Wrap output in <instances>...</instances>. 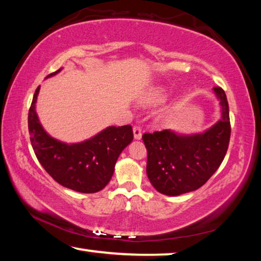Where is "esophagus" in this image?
Masks as SVG:
<instances>
[{
  "instance_id": "34e87169",
  "label": "esophagus",
  "mask_w": 261,
  "mask_h": 261,
  "mask_svg": "<svg viewBox=\"0 0 261 261\" xmlns=\"http://www.w3.org/2000/svg\"><path fill=\"white\" fill-rule=\"evenodd\" d=\"M134 137L137 140L141 139V127L140 126H138V125L134 126Z\"/></svg>"
}]
</instances>
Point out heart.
Wrapping results in <instances>:
<instances>
[{"label":"heart","mask_w":261,"mask_h":261,"mask_svg":"<svg viewBox=\"0 0 261 261\" xmlns=\"http://www.w3.org/2000/svg\"><path fill=\"white\" fill-rule=\"evenodd\" d=\"M167 98V91L165 88H156V90H153L152 92L145 96L143 99V103L146 106H153V105H159L163 102Z\"/></svg>","instance_id":"1"}]
</instances>
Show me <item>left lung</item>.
Returning <instances> with one entry per match:
<instances>
[{
    "label": "left lung",
    "instance_id": "8db88e82",
    "mask_svg": "<svg viewBox=\"0 0 261 261\" xmlns=\"http://www.w3.org/2000/svg\"><path fill=\"white\" fill-rule=\"evenodd\" d=\"M222 116L202 134L177 135L171 130L144 134L147 149L146 173L149 182L166 196L194 191L211 178L226 156L230 140V120L227 96L214 87Z\"/></svg>",
    "mask_w": 261,
    "mask_h": 261
}]
</instances>
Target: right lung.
<instances>
[{"instance_id": "add662e5", "label": "right lung", "mask_w": 261, "mask_h": 261, "mask_svg": "<svg viewBox=\"0 0 261 261\" xmlns=\"http://www.w3.org/2000/svg\"><path fill=\"white\" fill-rule=\"evenodd\" d=\"M39 90L40 86L35 90L29 110L30 139L39 162L64 188L82 193L102 190L112 178L120 154L134 139L131 125L108 126L82 143H62L48 135L39 122L35 112Z\"/></svg>"}]
</instances>
